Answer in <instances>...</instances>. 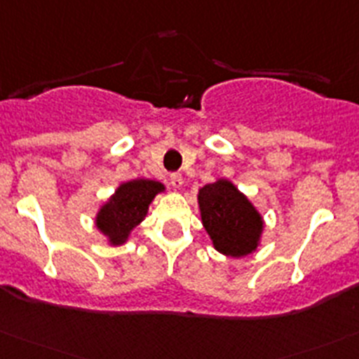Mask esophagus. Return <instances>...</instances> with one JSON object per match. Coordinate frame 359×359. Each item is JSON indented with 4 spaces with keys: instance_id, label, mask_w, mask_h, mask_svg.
I'll use <instances>...</instances> for the list:
<instances>
[{
    "instance_id": "34e87169",
    "label": "esophagus",
    "mask_w": 359,
    "mask_h": 359,
    "mask_svg": "<svg viewBox=\"0 0 359 359\" xmlns=\"http://www.w3.org/2000/svg\"><path fill=\"white\" fill-rule=\"evenodd\" d=\"M169 182H170V185L174 187V189H182L183 176L180 172H172V174H170V177H169Z\"/></svg>"
}]
</instances>
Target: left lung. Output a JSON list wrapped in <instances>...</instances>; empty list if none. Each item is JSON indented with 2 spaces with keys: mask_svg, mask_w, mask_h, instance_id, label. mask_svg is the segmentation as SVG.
<instances>
[{
  "mask_svg": "<svg viewBox=\"0 0 359 359\" xmlns=\"http://www.w3.org/2000/svg\"><path fill=\"white\" fill-rule=\"evenodd\" d=\"M199 206L204 227L218 252L241 257L257 248L262 220L233 183L218 180L203 187Z\"/></svg>",
  "mask_w": 359,
  "mask_h": 359,
  "instance_id": "8db88e82",
  "label": "left lung"
}]
</instances>
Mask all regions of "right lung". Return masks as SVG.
<instances>
[{
  "instance_id": "right-lung-1",
  "label": "right lung",
  "mask_w": 359,
  "mask_h": 359,
  "mask_svg": "<svg viewBox=\"0 0 359 359\" xmlns=\"http://www.w3.org/2000/svg\"><path fill=\"white\" fill-rule=\"evenodd\" d=\"M162 190V183L153 180H134L123 183L98 213V229L111 238L112 245H121L132 229L146 217L153 197Z\"/></svg>"
}]
</instances>
